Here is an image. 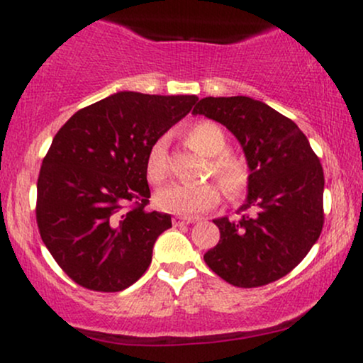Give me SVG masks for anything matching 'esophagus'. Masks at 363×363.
Returning a JSON list of instances; mask_svg holds the SVG:
<instances>
[{"label": "esophagus", "mask_w": 363, "mask_h": 363, "mask_svg": "<svg viewBox=\"0 0 363 363\" xmlns=\"http://www.w3.org/2000/svg\"><path fill=\"white\" fill-rule=\"evenodd\" d=\"M193 222H194L193 216H174V218H172L174 227H181V225H189V223H193Z\"/></svg>", "instance_id": "1"}]
</instances>
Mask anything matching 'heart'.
<instances>
[{
	"label": "heart",
	"mask_w": 363,
	"mask_h": 363,
	"mask_svg": "<svg viewBox=\"0 0 363 363\" xmlns=\"http://www.w3.org/2000/svg\"><path fill=\"white\" fill-rule=\"evenodd\" d=\"M187 143L196 152L211 157L210 172L216 177L225 193L228 196L242 193L247 184V172L239 158L223 153L227 150V136L222 128L210 121L196 123L187 131ZM145 174L150 184L158 186L165 182L169 176L165 140H158L152 145L147 155V164H145ZM220 196H222L220 187L213 182H203L196 186L170 184L155 194V205L167 213L198 215L218 205Z\"/></svg>",
	"instance_id": "1"
}]
</instances>
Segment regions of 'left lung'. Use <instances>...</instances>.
<instances>
[{
  "label": "left lung",
  "mask_w": 363,
  "mask_h": 363,
  "mask_svg": "<svg viewBox=\"0 0 363 363\" xmlns=\"http://www.w3.org/2000/svg\"><path fill=\"white\" fill-rule=\"evenodd\" d=\"M193 114L234 133L251 169L242 215L213 220L220 240L205 262L240 289L280 280L323 230L324 174L318 155L294 121L251 97H205Z\"/></svg>",
  "instance_id": "1"
}]
</instances>
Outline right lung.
Masks as SVG:
<instances>
[{"mask_svg": "<svg viewBox=\"0 0 363 363\" xmlns=\"http://www.w3.org/2000/svg\"><path fill=\"white\" fill-rule=\"evenodd\" d=\"M196 95L119 91L65 123L37 179V227L74 283L121 291L143 277L170 215L147 211L152 145L193 109Z\"/></svg>", "mask_w": 363, "mask_h": 363, "instance_id": "right-lung-1", "label": "right lung"}]
</instances>
